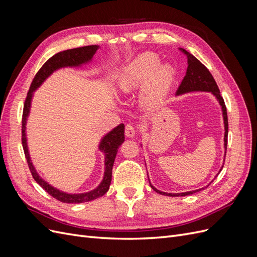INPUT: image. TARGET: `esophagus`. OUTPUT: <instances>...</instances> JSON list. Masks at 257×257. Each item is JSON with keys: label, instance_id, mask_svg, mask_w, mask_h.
Masks as SVG:
<instances>
[{"label": "esophagus", "instance_id": "obj_1", "mask_svg": "<svg viewBox=\"0 0 257 257\" xmlns=\"http://www.w3.org/2000/svg\"><path fill=\"white\" fill-rule=\"evenodd\" d=\"M136 133V127L133 125V124H126L125 125V136L126 137H133Z\"/></svg>", "mask_w": 257, "mask_h": 257}]
</instances>
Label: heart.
<instances>
[{"label": "heart", "instance_id": "b5f03b06", "mask_svg": "<svg viewBox=\"0 0 257 257\" xmlns=\"http://www.w3.org/2000/svg\"><path fill=\"white\" fill-rule=\"evenodd\" d=\"M155 53L147 52L137 57L124 69L120 80V90L131 92L145 83L143 98L147 104H157L166 94L172 83L175 71L168 64L159 65Z\"/></svg>", "mask_w": 257, "mask_h": 257}]
</instances>
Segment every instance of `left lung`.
Listing matches in <instances>:
<instances>
[{
  "mask_svg": "<svg viewBox=\"0 0 257 257\" xmlns=\"http://www.w3.org/2000/svg\"><path fill=\"white\" fill-rule=\"evenodd\" d=\"M184 56L188 58V69H186V74L184 76V78L182 82L179 85V88L177 90V94H182V93L186 92H191V91H207V92H211L213 95L219 100V103L222 106V110H223V118H224V124H225V136H224V145H225V150L227 149V135H228V119H227V110H226V106H225L224 99L221 95L219 87L213 78V76L211 73L209 72V69L201 63V62L196 59L195 57L188 52L186 50L179 48ZM225 155H226V152H225ZM222 170V168H221ZM151 185V184H150ZM151 188L158 192L159 194H162V195H166V196H186L190 195V194L196 193L199 190L196 191H192V192H185L181 194H172V193H164L157 190L151 185Z\"/></svg>",
  "mask_w": 257,
  "mask_h": 257,
  "instance_id": "left-lung-1",
  "label": "left lung"
}]
</instances>
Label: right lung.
<instances>
[{"label":"right lung","instance_id":"add662e5","mask_svg":"<svg viewBox=\"0 0 257 257\" xmlns=\"http://www.w3.org/2000/svg\"><path fill=\"white\" fill-rule=\"evenodd\" d=\"M98 48V46L96 45H92V46H84V47L80 48H74V49H69L59 52L57 54H54L49 60H47L44 63V65L40 68L33 78L32 83L30 85L29 92L27 94L26 100H25V105H23V112H22V126H21V142H22V147H23V151H25L26 159L28 162V165L30 168V172L32 174L34 180L40 184L42 188L47 192L48 194L56 198L62 203H67V204H79V203H85V201H90L93 199H96L100 196H103L104 194L107 193V191L109 190V185L111 183V175H112V166L114 163V159L116 152H118V148L122 145L124 142V124L121 123L115 128H113L110 133H108L104 139L100 143L99 149L104 151L106 158H105V165H106V170H105V176H104V180L103 182L98 185V188L93 190L89 193H84V194H66L64 192H61L57 189H53L52 186H50L47 182L44 181L43 179L38 177L36 174L35 169L32 165V163L30 161V157L28 153V148H27V143H26V119L29 114L30 110V104H31V97H32V92L37 88L40 87V84L47 78V77L56 69L63 67V66H75V65H79L84 63V62L89 61L93 54L96 52Z\"/></svg>","mask_w":257,"mask_h":257}]
</instances>
